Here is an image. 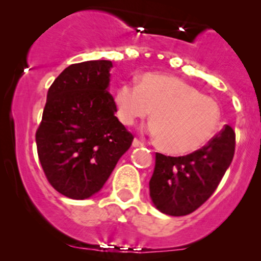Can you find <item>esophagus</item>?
Instances as JSON below:
<instances>
[{
	"label": "esophagus",
	"instance_id": "obj_1",
	"mask_svg": "<svg viewBox=\"0 0 261 261\" xmlns=\"http://www.w3.org/2000/svg\"><path fill=\"white\" fill-rule=\"evenodd\" d=\"M133 146H134V147H141V146H143V143L141 142L140 140L135 139V140L133 141Z\"/></svg>",
	"mask_w": 261,
	"mask_h": 261
}]
</instances>
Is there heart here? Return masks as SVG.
<instances>
[{
	"label": "heart",
	"instance_id": "obj_1",
	"mask_svg": "<svg viewBox=\"0 0 261 261\" xmlns=\"http://www.w3.org/2000/svg\"><path fill=\"white\" fill-rule=\"evenodd\" d=\"M118 118L133 125L152 112L149 134L169 153L184 154L205 146L221 120L217 103L175 76L145 73L140 85L125 82L114 95Z\"/></svg>",
	"mask_w": 261,
	"mask_h": 261
}]
</instances>
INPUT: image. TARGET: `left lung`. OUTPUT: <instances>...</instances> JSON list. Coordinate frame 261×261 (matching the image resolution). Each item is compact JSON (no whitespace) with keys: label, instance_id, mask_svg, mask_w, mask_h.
Segmentation results:
<instances>
[{"label":"left lung","instance_id":"1","mask_svg":"<svg viewBox=\"0 0 261 261\" xmlns=\"http://www.w3.org/2000/svg\"><path fill=\"white\" fill-rule=\"evenodd\" d=\"M236 134L226 125L207 145L193 153L170 157L155 153L149 180L153 205L169 216H185L215 193L234 155Z\"/></svg>","mask_w":261,"mask_h":261}]
</instances>
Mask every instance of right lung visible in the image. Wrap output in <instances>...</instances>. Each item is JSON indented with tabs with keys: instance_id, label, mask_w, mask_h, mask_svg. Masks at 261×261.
<instances>
[{
	"instance_id": "obj_1",
	"label": "right lung",
	"mask_w": 261,
	"mask_h": 261,
	"mask_svg": "<svg viewBox=\"0 0 261 261\" xmlns=\"http://www.w3.org/2000/svg\"><path fill=\"white\" fill-rule=\"evenodd\" d=\"M112 67L108 60L73 64L47 91L35 135L39 161L51 187L70 199L98 193L133 143L108 92Z\"/></svg>"
}]
</instances>
